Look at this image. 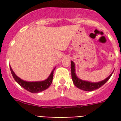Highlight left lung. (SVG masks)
<instances>
[{
  "mask_svg": "<svg viewBox=\"0 0 121 121\" xmlns=\"http://www.w3.org/2000/svg\"><path fill=\"white\" fill-rule=\"evenodd\" d=\"M71 78H72L73 82L76 86H77L78 88L84 91H93L95 90L98 89L102 86L105 83H106L108 79L112 76V73L110 75L108 78L105 79L103 81L98 82H90L89 81H85L81 80V79L78 78L76 76L75 73V66H74V63L73 61H71Z\"/></svg>",
  "mask_w": 121,
  "mask_h": 121,
  "instance_id": "left-lung-1",
  "label": "left lung"
}]
</instances>
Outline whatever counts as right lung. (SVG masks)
<instances>
[{
	"instance_id": "1",
	"label": "right lung",
	"mask_w": 121,
	"mask_h": 121,
	"mask_svg": "<svg viewBox=\"0 0 121 121\" xmlns=\"http://www.w3.org/2000/svg\"><path fill=\"white\" fill-rule=\"evenodd\" d=\"M10 67V65H9ZM54 68L52 72L51 73L50 75L49 76L48 78L43 81H37V82H27L21 79V78L17 76L16 74L14 73L13 71L12 68L10 67L11 73L12 74L13 77L14 79V80L18 83L19 85H21L22 87L26 90L27 91L32 93H36L41 92L47 89L50 85L53 82V73H54V70H55Z\"/></svg>"
}]
</instances>
